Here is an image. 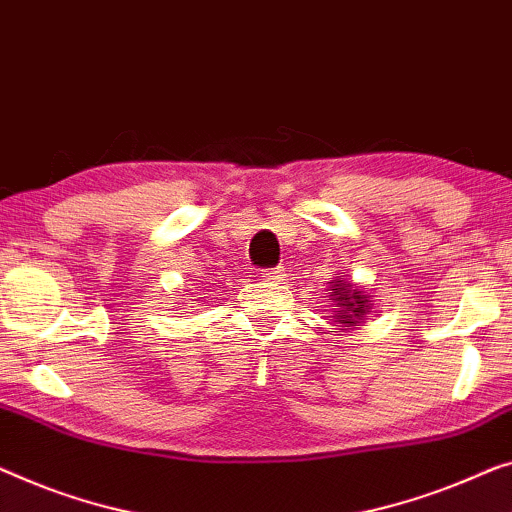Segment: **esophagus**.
Segmentation results:
<instances>
[{
    "label": "esophagus",
    "mask_w": 512,
    "mask_h": 512,
    "mask_svg": "<svg viewBox=\"0 0 512 512\" xmlns=\"http://www.w3.org/2000/svg\"><path fill=\"white\" fill-rule=\"evenodd\" d=\"M259 278H262V282H266V285H280V282L285 280V269H282V266H278V269H269Z\"/></svg>",
    "instance_id": "esophagus-1"
}]
</instances>
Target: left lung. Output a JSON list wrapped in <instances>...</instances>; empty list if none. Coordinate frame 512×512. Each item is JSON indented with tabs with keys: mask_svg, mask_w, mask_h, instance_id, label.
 I'll return each mask as SVG.
<instances>
[{
	"mask_svg": "<svg viewBox=\"0 0 512 512\" xmlns=\"http://www.w3.org/2000/svg\"><path fill=\"white\" fill-rule=\"evenodd\" d=\"M329 301H333V319L340 324V331L358 329L372 312L370 294L365 287H356L352 280L345 276H335L329 282Z\"/></svg>",
	"mask_w": 512,
	"mask_h": 512,
	"instance_id": "left-lung-1",
	"label": "left lung"
}]
</instances>
